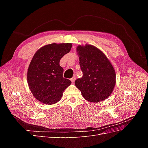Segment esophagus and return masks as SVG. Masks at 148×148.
<instances>
[{"instance_id": "1", "label": "esophagus", "mask_w": 148, "mask_h": 148, "mask_svg": "<svg viewBox=\"0 0 148 148\" xmlns=\"http://www.w3.org/2000/svg\"><path fill=\"white\" fill-rule=\"evenodd\" d=\"M75 79H76V77H73L72 78H71V82H72L73 83L75 82Z\"/></svg>"}]
</instances>
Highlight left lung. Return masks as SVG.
Wrapping results in <instances>:
<instances>
[{"label":"left lung","mask_w":148,"mask_h":148,"mask_svg":"<svg viewBox=\"0 0 148 148\" xmlns=\"http://www.w3.org/2000/svg\"><path fill=\"white\" fill-rule=\"evenodd\" d=\"M77 51L83 75L75 80V86L89 102L105 100L112 92L116 83L113 66L104 53L95 46L79 45Z\"/></svg>","instance_id":"1"}]
</instances>
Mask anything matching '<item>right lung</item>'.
I'll list each match as a JSON object with an SVG mask.
<instances>
[{"instance_id":"1","label":"right lung","mask_w":148,"mask_h":148,"mask_svg":"<svg viewBox=\"0 0 148 148\" xmlns=\"http://www.w3.org/2000/svg\"><path fill=\"white\" fill-rule=\"evenodd\" d=\"M71 43H52L40 48L31 60L27 73L29 88L34 97L44 104L59 101L70 80L63 77L60 59L69 53Z\"/></svg>"}]
</instances>
